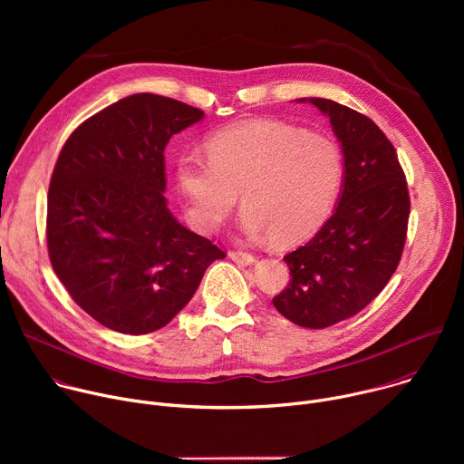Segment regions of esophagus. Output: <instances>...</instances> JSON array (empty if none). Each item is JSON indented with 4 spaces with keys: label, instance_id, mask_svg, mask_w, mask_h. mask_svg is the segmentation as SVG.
<instances>
[{
    "label": "esophagus",
    "instance_id": "34e87169",
    "mask_svg": "<svg viewBox=\"0 0 464 464\" xmlns=\"http://www.w3.org/2000/svg\"><path fill=\"white\" fill-rule=\"evenodd\" d=\"M229 258L237 264H240V266H249V264L255 262V256L251 253H246V251H229Z\"/></svg>",
    "mask_w": 464,
    "mask_h": 464
}]
</instances>
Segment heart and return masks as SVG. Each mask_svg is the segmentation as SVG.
<instances>
[{"label":"heart","instance_id":"b5f03b06","mask_svg":"<svg viewBox=\"0 0 464 464\" xmlns=\"http://www.w3.org/2000/svg\"><path fill=\"white\" fill-rule=\"evenodd\" d=\"M208 156L185 154L176 183L188 222L215 231L240 200V227L294 244L333 211L343 183V156L334 140L274 119L226 126L206 141Z\"/></svg>","mask_w":464,"mask_h":464}]
</instances>
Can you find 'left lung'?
I'll return each instance as SVG.
<instances>
[{"mask_svg": "<svg viewBox=\"0 0 464 464\" xmlns=\"http://www.w3.org/2000/svg\"><path fill=\"white\" fill-rule=\"evenodd\" d=\"M330 119L343 152L340 202L323 227L288 253V286L274 306L304 328H326L363 310L399 266L410 218L404 170L383 131L363 113L308 97Z\"/></svg>", "mask_w": 464, "mask_h": 464, "instance_id": "1", "label": "left lung"}]
</instances>
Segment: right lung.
Here are the masks:
<instances>
[{"instance_id": "add662e5", "label": "right lung", "mask_w": 464, "mask_h": 464, "mask_svg": "<svg viewBox=\"0 0 464 464\" xmlns=\"http://www.w3.org/2000/svg\"><path fill=\"white\" fill-rule=\"evenodd\" d=\"M185 102L136 93L84 121L65 141L47 194V249L73 301L122 334L165 326L224 258L183 227L165 198V147L202 121Z\"/></svg>"}]
</instances>
